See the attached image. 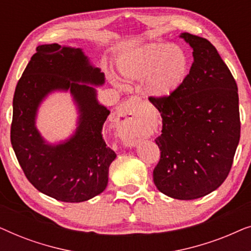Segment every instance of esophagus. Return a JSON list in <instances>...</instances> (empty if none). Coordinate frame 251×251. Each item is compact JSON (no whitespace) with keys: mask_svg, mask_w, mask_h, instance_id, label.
Masks as SVG:
<instances>
[{"mask_svg":"<svg viewBox=\"0 0 251 251\" xmlns=\"http://www.w3.org/2000/svg\"><path fill=\"white\" fill-rule=\"evenodd\" d=\"M119 136L126 146H135L140 138L139 113L133 107V99L123 102L118 111Z\"/></svg>","mask_w":251,"mask_h":251,"instance_id":"obj_1","label":"esophagus"}]
</instances>
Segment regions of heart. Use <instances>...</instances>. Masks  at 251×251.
Instances as JSON below:
<instances>
[{
  "instance_id": "obj_1",
  "label": "heart",
  "mask_w": 251,
  "mask_h": 251,
  "mask_svg": "<svg viewBox=\"0 0 251 251\" xmlns=\"http://www.w3.org/2000/svg\"><path fill=\"white\" fill-rule=\"evenodd\" d=\"M119 68L128 80L146 78V91L156 99L175 94L185 80L188 59L175 44L151 43L120 60Z\"/></svg>"
}]
</instances>
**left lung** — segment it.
<instances>
[{
    "mask_svg": "<svg viewBox=\"0 0 251 251\" xmlns=\"http://www.w3.org/2000/svg\"><path fill=\"white\" fill-rule=\"evenodd\" d=\"M194 61L179 89L150 100L162 118L155 143L161 151L153 180L179 200L202 198L224 183L240 140L238 85L207 39L183 33Z\"/></svg>",
    "mask_w": 251,
    "mask_h": 251,
    "instance_id": "8db88e82",
    "label": "left lung"
}]
</instances>
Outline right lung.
<instances>
[{
    "label": "right lung",
    "mask_w": 251,
    "mask_h": 251,
    "mask_svg": "<svg viewBox=\"0 0 251 251\" xmlns=\"http://www.w3.org/2000/svg\"><path fill=\"white\" fill-rule=\"evenodd\" d=\"M83 83L102 84L104 73L89 64L81 49L47 44L36 48L13 95L10 139L17 160L37 191L63 202L87 201L100 194L116 157L102 138L109 111L98 104L95 89ZM57 88L71 90L81 116L68 142L50 147L40 138L33 120L40 100Z\"/></svg>",
    "instance_id": "right-lung-1"
}]
</instances>
